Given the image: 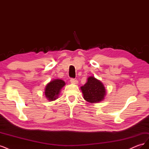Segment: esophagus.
<instances>
[{"instance_id": "1", "label": "esophagus", "mask_w": 149, "mask_h": 149, "mask_svg": "<svg viewBox=\"0 0 149 149\" xmlns=\"http://www.w3.org/2000/svg\"><path fill=\"white\" fill-rule=\"evenodd\" d=\"M70 82H71L72 84H78V80H77V79H74V78H71V79H70Z\"/></svg>"}]
</instances>
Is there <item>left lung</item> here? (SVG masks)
Wrapping results in <instances>:
<instances>
[{
  "label": "left lung",
  "instance_id": "8db88e82",
  "mask_svg": "<svg viewBox=\"0 0 149 149\" xmlns=\"http://www.w3.org/2000/svg\"><path fill=\"white\" fill-rule=\"evenodd\" d=\"M84 100L90 103H97L104 100L106 90L101 81L89 76L87 82L81 87Z\"/></svg>",
  "mask_w": 149,
  "mask_h": 149
}]
</instances>
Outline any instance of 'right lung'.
<instances>
[{
    "label": "right lung",
    "instance_id": "obj_1",
    "mask_svg": "<svg viewBox=\"0 0 149 149\" xmlns=\"http://www.w3.org/2000/svg\"><path fill=\"white\" fill-rule=\"evenodd\" d=\"M65 82L61 79H55L49 82L45 88V96L48 101H55L58 99L62 88Z\"/></svg>",
    "mask_w": 149,
    "mask_h": 149
}]
</instances>
